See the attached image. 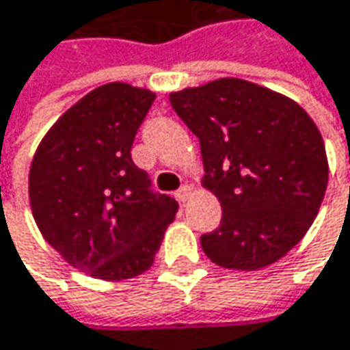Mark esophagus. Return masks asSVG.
<instances>
[{"label":"esophagus","instance_id":"1","mask_svg":"<svg viewBox=\"0 0 350 350\" xmlns=\"http://www.w3.org/2000/svg\"><path fill=\"white\" fill-rule=\"evenodd\" d=\"M190 196H192V188H190L188 184L180 186V188H178V192H176V198H178L180 202H186Z\"/></svg>","mask_w":350,"mask_h":350}]
</instances>
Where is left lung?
<instances>
[{
  "instance_id": "1",
  "label": "left lung",
  "mask_w": 350,
  "mask_h": 350,
  "mask_svg": "<svg viewBox=\"0 0 350 350\" xmlns=\"http://www.w3.org/2000/svg\"><path fill=\"white\" fill-rule=\"evenodd\" d=\"M200 140L204 178L222 206L220 226L200 237L218 267L258 270L297 246L319 214L329 182L323 136L291 98L222 78L170 94Z\"/></svg>"
}]
</instances>
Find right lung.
<instances>
[{"label": "right lung", "instance_id": "right-lung-1", "mask_svg": "<svg viewBox=\"0 0 350 350\" xmlns=\"http://www.w3.org/2000/svg\"><path fill=\"white\" fill-rule=\"evenodd\" d=\"M154 100L130 83L100 85L49 128L31 160L29 204L40 232L94 278L126 280L150 269L178 212L130 154Z\"/></svg>", "mask_w": 350, "mask_h": 350}]
</instances>
